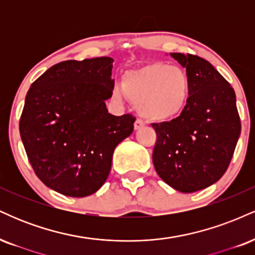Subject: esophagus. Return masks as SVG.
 <instances>
[{"label":"esophagus","instance_id":"1","mask_svg":"<svg viewBox=\"0 0 255 255\" xmlns=\"http://www.w3.org/2000/svg\"><path fill=\"white\" fill-rule=\"evenodd\" d=\"M144 126H145V122L142 121V120L136 119L135 122H134V129H135V130L140 129V128H142V127H144Z\"/></svg>","mask_w":255,"mask_h":255}]
</instances>
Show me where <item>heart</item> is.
Segmentation results:
<instances>
[{
  "mask_svg": "<svg viewBox=\"0 0 255 255\" xmlns=\"http://www.w3.org/2000/svg\"><path fill=\"white\" fill-rule=\"evenodd\" d=\"M191 83L184 69L164 63H152L127 72L122 86L115 85L113 96H126L136 105L140 114L151 121L164 122L182 113L189 99Z\"/></svg>",
  "mask_w": 255,
  "mask_h": 255,
  "instance_id": "obj_1",
  "label": "heart"
}]
</instances>
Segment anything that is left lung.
<instances>
[{
    "label": "left lung",
    "mask_w": 255,
    "mask_h": 255,
    "mask_svg": "<svg viewBox=\"0 0 255 255\" xmlns=\"http://www.w3.org/2000/svg\"><path fill=\"white\" fill-rule=\"evenodd\" d=\"M191 83L189 99L170 122L152 124L157 133L152 160L159 177L182 193L211 186L224 175L241 133L235 91L209 61L171 52Z\"/></svg>",
    "instance_id": "8db88e82"
}]
</instances>
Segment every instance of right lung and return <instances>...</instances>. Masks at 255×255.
<instances>
[{
    "mask_svg": "<svg viewBox=\"0 0 255 255\" xmlns=\"http://www.w3.org/2000/svg\"><path fill=\"white\" fill-rule=\"evenodd\" d=\"M111 57L63 61L31 85L19 129L39 180L73 198L103 186L113 153L133 133L135 119L114 116L105 101L113 95Z\"/></svg>",
    "mask_w": 255,
    "mask_h": 255,
    "instance_id": "obj_1",
    "label": "right lung"
}]
</instances>
